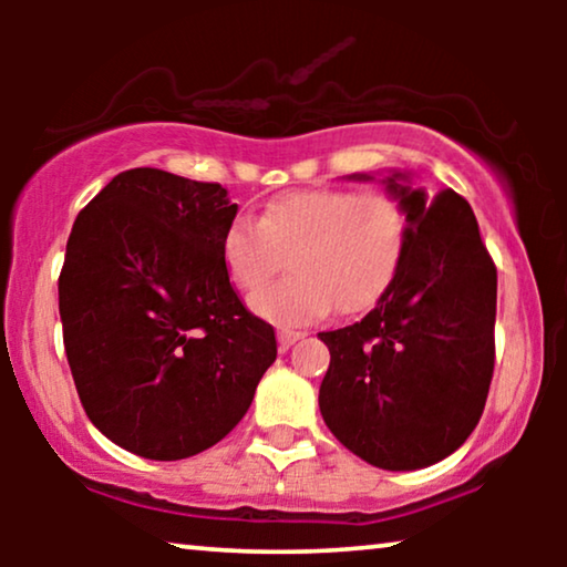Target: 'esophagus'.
Listing matches in <instances>:
<instances>
[{"instance_id":"1","label":"esophagus","mask_w":567,"mask_h":567,"mask_svg":"<svg viewBox=\"0 0 567 567\" xmlns=\"http://www.w3.org/2000/svg\"><path fill=\"white\" fill-rule=\"evenodd\" d=\"M301 338V332H293V330H281L278 332V351H289V348L297 343V340Z\"/></svg>"}]
</instances>
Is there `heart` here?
Instances as JSON below:
<instances>
[{"label":"heart","mask_w":567,"mask_h":567,"mask_svg":"<svg viewBox=\"0 0 567 567\" xmlns=\"http://www.w3.org/2000/svg\"><path fill=\"white\" fill-rule=\"evenodd\" d=\"M410 243V216L384 190H289L262 208L260 219L237 216L221 237V260L239 291L252 293L289 258V281L255 293V315L305 328L336 307L359 315L384 297Z\"/></svg>","instance_id":"heart-1"}]
</instances>
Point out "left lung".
<instances>
[{"label":"left lung","instance_id":"obj_1","mask_svg":"<svg viewBox=\"0 0 567 567\" xmlns=\"http://www.w3.org/2000/svg\"><path fill=\"white\" fill-rule=\"evenodd\" d=\"M382 183L408 208V252L361 322L320 332L330 351L320 413L363 462L405 472L456 452L483 415L498 274L460 193L431 196L405 173Z\"/></svg>","mask_w":567,"mask_h":567}]
</instances>
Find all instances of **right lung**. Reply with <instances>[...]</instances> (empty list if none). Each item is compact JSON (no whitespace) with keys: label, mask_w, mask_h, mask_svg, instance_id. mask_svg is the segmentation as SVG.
<instances>
[{"label":"right lung","mask_w":567,"mask_h":567,"mask_svg":"<svg viewBox=\"0 0 567 567\" xmlns=\"http://www.w3.org/2000/svg\"><path fill=\"white\" fill-rule=\"evenodd\" d=\"M219 183L154 167L115 175L76 216L59 315L92 425L126 452L175 462L221 441L276 361V332L231 289Z\"/></svg>","instance_id":"add662e5"}]
</instances>
